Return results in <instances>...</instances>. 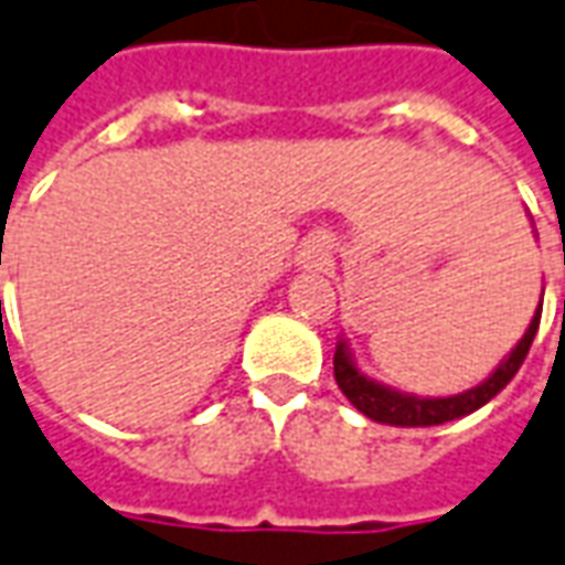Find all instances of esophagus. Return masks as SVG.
<instances>
[{"mask_svg":"<svg viewBox=\"0 0 565 565\" xmlns=\"http://www.w3.org/2000/svg\"><path fill=\"white\" fill-rule=\"evenodd\" d=\"M326 258H328V249L322 239H310V243L303 246V252H301L303 267H319V264L326 262Z\"/></svg>","mask_w":565,"mask_h":565,"instance_id":"34e87169","label":"esophagus"}]
</instances>
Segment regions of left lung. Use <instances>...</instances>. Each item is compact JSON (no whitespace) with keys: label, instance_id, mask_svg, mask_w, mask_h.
Returning a JSON list of instances; mask_svg holds the SVG:
<instances>
[{"label":"left lung","instance_id":"1","mask_svg":"<svg viewBox=\"0 0 565 565\" xmlns=\"http://www.w3.org/2000/svg\"><path fill=\"white\" fill-rule=\"evenodd\" d=\"M539 319H542V307L532 316L530 328L523 331V338L518 340V347L499 362L490 377L471 386V390L459 392V395H447V398H429V395H414V392L392 390L380 380L367 377L355 367L353 350L347 347V340H338V350H334V380H338L340 392L350 398L359 414H365L374 423H386V426H441L450 419L468 417L475 414L478 407L495 398L499 392L505 390L511 377L518 374L523 359L530 353L532 338L539 331Z\"/></svg>","mask_w":565,"mask_h":565}]
</instances>
